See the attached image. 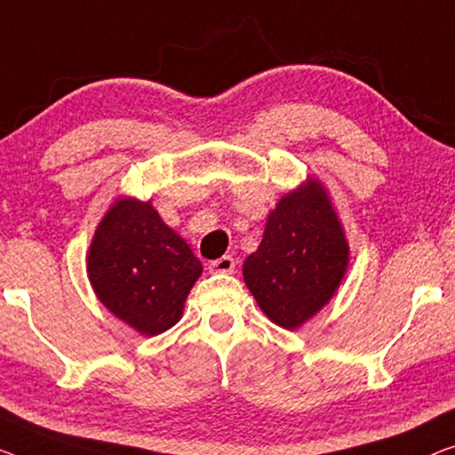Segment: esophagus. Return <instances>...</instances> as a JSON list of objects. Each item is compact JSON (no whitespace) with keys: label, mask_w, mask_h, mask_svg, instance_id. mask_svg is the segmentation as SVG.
I'll use <instances>...</instances> for the list:
<instances>
[{"label":"esophagus","mask_w":455,"mask_h":455,"mask_svg":"<svg viewBox=\"0 0 455 455\" xmlns=\"http://www.w3.org/2000/svg\"><path fill=\"white\" fill-rule=\"evenodd\" d=\"M235 266H236L235 257L222 255V257H219V259L210 261L208 267H210V271H212V274H233Z\"/></svg>","instance_id":"34e87169"}]
</instances>
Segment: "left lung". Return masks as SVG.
Here are the masks:
<instances>
[{
  "label": "left lung",
  "instance_id": "1",
  "mask_svg": "<svg viewBox=\"0 0 455 455\" xmlns=\"http://www.w3.org/2000/svg\"><path fill=\"white\" fill-rule=\"evenodd\" d=\"M349 247L316 181L283 196L269 214L261 245L243 266L245 283L269 321L296 329L335 294Z\"/></svg>",
  "mask_w": 455,
  "mask_h": 455
}]
</instances>
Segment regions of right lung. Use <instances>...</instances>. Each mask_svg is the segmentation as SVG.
Segmentation results:
<instances>
[{
  "label": "right lung",
  "instance_id": "add662e5",
  "mask_svg": "<svg viewBox=\"0 0 455 455\" xmlns=\"http://www.w3.org/2000/svg\"><path fill=\"white\" fill-rule=\"evenodd\" d=\"M87 274L110 313L142 335H159L181 318L202 263L151 202L118 200L93 236Z\"/></svg>",
  "mask_w": 455,
  "mask_h": 455
}]
</instances>
